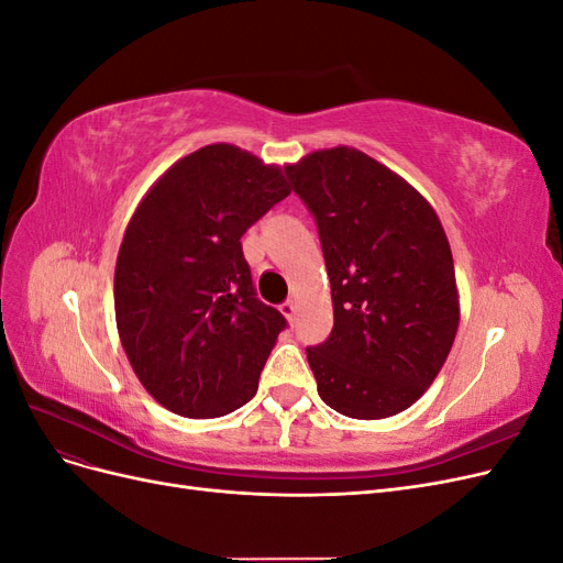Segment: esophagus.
Here are the masks:
<instances>
[{"instance_id":"1","label":"esophagus","mask_w":563,"mask_h":563,"mask_svg":"<svg viewBox=\"0 0 563 563\" xmlns=\"http://www.w3.org/2000/svg\"><path fill=\"white\" fill-rule=\"evenodd\" d=\"M279 310H282V314L288 319V321H294V317H296V302L294 300H284L282 305H279Z\"/></svg>"}]
</instances>
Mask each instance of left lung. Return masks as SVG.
Wrapping results in <instances>:
<instances>
[{"label":"left lung","instance_id":"8db88e82","mask_svg":"<svg viewBox=\"0 0 563 563\" xmlns=\"http://www.w3.org/2000/svg\"><path fill=\"white\" fill-rule=\"evenodd\" d=\"M312 213L331 279L333 329L308 352L323 404L378 420L422 397L457 331L451 246L411 185L354 147L286 166Z\"/></svg>","mask_w":563,"mask_h":563}]
</instances>
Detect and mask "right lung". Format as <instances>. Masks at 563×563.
Here are the masks:
<instances>
[{
    "label": "right lung",
    "mask_w": 563,
    "mask_h": 563,
    "mask_svg": "<svg viewBox=\"0 0 563 563\" xmlns=\"http://www.w3.org/2000/svg\"><path fill=\"white\" fill-rule=\"evenodd\" d=\"M288 192L282 168L218 143L176 162L135 209L114 267L117 329L168 411L220 418L258 391L288 323L255 294L242 236Z\"/></svg>",
    "instance_id": "add662e5"
}]
</instances>
